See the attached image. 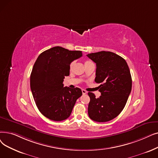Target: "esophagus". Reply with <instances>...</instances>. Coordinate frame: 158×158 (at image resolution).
Instances as JSON below:
<instances>
[{
    "instance_id": "obj_1",
    "label": "esophagus",
    "mask_w": 158,
    "mask_h": 158,
    "mask_svg": "<svg viewBox=\"0 0 158 158\" xmlns=\"http://www.w3.org/2000/svg\"><path fill=\"white\" fill-rule=\"evenodd\" d=\"M82 93H83V95H85V94H86L87 93V92L85 90H82Z\"/></svg>"
}]
</instances>
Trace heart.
<instances>
[{"mask_svg":"<svg viewBox=\"0 0 158 158\" xmlns=\"http://www.w3.org/2000/svg\"><path fill=\"white\" fill-rule=\"evenodd\" d=\"M74 63H75L74 61H73V62H72V63H70V69H72V68H73V65H74ZM91 63H93L92 62V61L87 60H85V65L86 66V65H88V64H91Z\"/></svg>","mask_w":158,"mask_h":158,"instance_id":"obj_1","label":"heart"}]
</instances>
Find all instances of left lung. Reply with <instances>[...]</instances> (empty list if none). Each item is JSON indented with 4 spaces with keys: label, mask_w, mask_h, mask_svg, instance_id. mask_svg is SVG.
Masks as SVG:
<instances>
[{
    "label": "left lung",
    "mask_w": 158,
    "mask_h": 158,
    "mask_svg": "<svg viewBox=\"0 0 158 158\" xmlns=\"http://www.w3.org/2000/svg\"><path fill=\"white\" fill-rule=\"evenodd\" d=\"M96 63L95 81L101 83V95L96 98L88 92L90 98L88 113L90 118L97 122L110 121L124 108L132 90V77L126 60L111 52L101 51L88 54Z\"/></svg>",
    "instance_id": "obj_1"
}]
</instances>
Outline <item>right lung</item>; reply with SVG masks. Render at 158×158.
I'll return each instance as SVG.
<instances>
[{"mask_svg": "<svg viewBox=\"0 0 158 158\" xmlns=\"http://www.w3.org/2000/svg\"><path fill=\"white\" fill-rule=\"evenodd\" d=\"M82 56L81 51L56 46L37 59L30 75V88L39 110L47 118L60 121L69 118L82 95L80 88L71 89L63 84L64 77L70 75V63Z\"/></svg>", "mask_w": 158, "mask_h": 158, "instance_id": "right-lung-1", "label": "right lung"}]
</instances>
